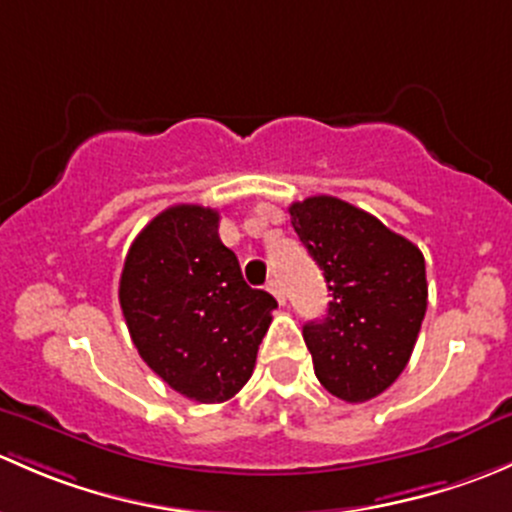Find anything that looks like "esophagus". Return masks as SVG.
I'll return each mask as SVG.
<instances>
[{"mask_svg":"<svg viewBox=\"0 0 512 512\" xmlns=\"http://www.w3.org/2000/svg\"><path fill=\"white\" fill-rule=\"evenodd\" d=\"M268 291H271L273 295H276V300L278 303H286V293H283V286H281V281H278V278H271V281H268Z\"/></svg>","mask_w":512,"mask_h":512,"instance_id":"obj_1","label":"esophagus"}]
</instances>
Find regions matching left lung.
Wrapping results in <instances>:
<instances>
[{"label":"left lung","mask_w":512,"mask_h":512,"mask_svg":"<svg viewBox=\"0 0 512 512\" xmlns=\"http://www.w3.org/2000/svg\"><path fill=\"white\" fill-rule=\"evenodd\" d=\"M288 212L333 295L328 315L303 328L315 377L337 399L367 402L412 357L429 298L424 256L377 217L328 194Z\"/></svg>","instance_id":"obj_1"}]
</instances>
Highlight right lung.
I'll list each match as a JSON object with an SVG mask.
<instances>
[{
    "label": "right lung",
    "instance_id": "obj_1",
    "mask_svg": "<svg viewBox=\"0 0 512 512\" xmlns=\"http://www.w3.org/2000/svg\"><path fill=\"white\" fill-rule=\"evenodd\" d=\"M120 308L133 345L187 399L234 397L256 365L276 298L244 281L219 239V212L177 204L157 214L125 256Z\"/></svg>",
    "mask_w": 512,
    "mask_h": 512
}]
</instances>
